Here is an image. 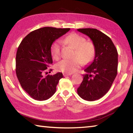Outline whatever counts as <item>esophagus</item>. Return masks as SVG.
<instances>
[{"mask_svg":"<svg viewBox=\"0 0 133 133\" xmlns=\"http://www.w3.org/2000/svg\"><path fill=\"white\" fill-rule=\"evenodd\" d=\"M71 75V73H64L63 74V76H70Z\"/></svg>","mask_w":133,"mask_h":133,"instance_id":"esophagus-1","label":"esophagus"}]
</instances>
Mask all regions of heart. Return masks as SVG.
Returning a JSON list of instances; mask_svg holds the SVG:
<instances>
[{"mask_svg":"<svg viewBox=\"0 0 133 133\" xmlns=\"http://www.w3.org/2000/svg\"><path fill=\"white\" fill-rule=\"evenodd\" d=\"M64 41L75 49L73 58L63 59L56 65L57 71L66 73L76 71L82 64H88L95 56L96 49L93 43L86 42L84 37L77 33H71L65 37ZM61 42L59 40L54 42L51 46V53L55 59L60 56Z\"/></svg>","mask_w":133,"mask_h":133,"instance_id":"1","label":"heart"}]
</instances>
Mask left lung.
<instances>
[{
  "label": "left lung",
  "instance_id": "1",
  "mask_svg": "<svg viewBox=\"0 0 133 133\" xmlns=\"http://www.w3.org/2000/svg\"><path fill=\"white\" fill-rule=\"evenodd\" d=\"M89 36L96 49L94 60L84 68L85 75L77 93L87 101H95L106 94L117 74L118 53L109 37L96 29H79Z\"/></svg>",
  "mask_w": 133,
  "mask_h": 133
}]
</instances>
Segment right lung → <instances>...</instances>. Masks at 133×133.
Masks as SVG:
<instances>
[{
  "label": "right lung",
  "mask_w": 133,
  "mask_h": 133,
  "mask_svg": "<svg viewBox=\"0 0 133 133\" xmlns=\"http://www.w3.org/2000/svg\"><path fill=\"white\" fill-rule=\"evenodd\" d=\"M70 29L51 27L37 29L27 35L17 49V77L22 89L35 100L43 101L50 98L55 93L58 81L63 77L60 72L46 77L43 75L53 63L51 44Z\"/></svg>",
  "instance_id": "obj_1"
}]
</instances>
